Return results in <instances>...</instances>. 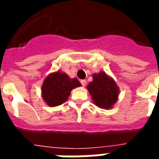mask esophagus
Here are the masks:
<instances>
[{
    "mask_svg": "<svg viewBox=\"0 0 159 159\" xmlns=\"http://www.w3.org/2000/svg\"><path fill=\"white\" fill-rule=\"evenodd\" d=\"M81 83H82V85H83V87L86 86L87 84V81L86 80H81Z\"/></svg>",
    "mask_w": 159,
    "mask_h": 159,
    "instance_id": "1",
    "label": "esophagus"
}]
</instances>
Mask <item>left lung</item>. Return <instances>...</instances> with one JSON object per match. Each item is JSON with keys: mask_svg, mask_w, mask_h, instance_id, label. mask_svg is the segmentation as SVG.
<instances>
[{"mask_svg": "<svg viewBox=\"0 0 159 159\" xmlns=\"http://www.w3.org/2000/svg\"><path fill=\"white\" fill-rule=\"evenodd\" d=\"M93 103L102 109H111L117 103L119 87L115 80L104 71L93 74V81L87 86Z\"/></svg>", "mask_w": 159, "mask_h": 159, "instance_id": "8db88e82", "label": "left lung"}]
</instances>
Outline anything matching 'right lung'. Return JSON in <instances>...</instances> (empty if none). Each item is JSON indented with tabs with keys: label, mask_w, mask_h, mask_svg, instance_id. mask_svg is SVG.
<instances>
[{
	"label": "right lung",
	"mask_w": 159,
	"mask_h": 159,
	"mask_svg": "<svg viewBox=\"0 0 159 159\" xmlns=\"http://www.w3.org/2000/svg\"><path fill=\"white\" fill-rule=\"evenodd\" d=\"M81 86L78 80L62 71L50 73L42 85V98L48 107H58L68 100L70 91Z\"/></svg>",
	"instance_id": "1"
}]
</instances>
